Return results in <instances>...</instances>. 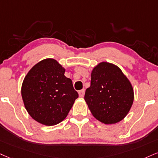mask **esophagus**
<instances>
[{"instance_id":"esophagus-1","label":"esophagus","mask_w":158,"mask_h":158,"mask_svg":"<svg viewBox=\"0 0 158 158\" xmlns=\"http://www.w3.org/2000/svg\"><path fill=\"white\" fill-rule=\"evenodd\" d=\"M84 94H85V89H82V90H81V91H78L79 97H81V98L84 97Z\"/></svg>"}]
</instances>
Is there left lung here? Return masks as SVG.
I'll use <instances>...</instances> for the list:
<instances>
[{
	"mask_svg": "<svg viewBox=\"0 0 158 158\" xmlns=\"http://www.w3.org/2000/svg\"><path fill=\"white\" fill-rule=\"evenodd\" d=\"M85 101L93 116L105 124L122 121L134 100L133 85L118 66L99 63L91 73V85L85 90Z\"/></svg>",
	"mask_w": 158,
	"mask_h": 158,
	"instance_id": "8db88e82",
	"label": "left lung"
}]
</instances>
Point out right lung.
Here are the masks:
<instances>
[{
    "instance_id": "obj_1",
    "label": "right lung",
    "mask_w": 158,
    "mask_h": 158,
    "mask_svg": "<svg viewBox=\"0 0 158 158\" xmlns=\"http://www.w3.org/2000/svg\"><path fill=\"white\" fill-rule=\"evenodd\" d=\"M65 71L56 59L45 58L35 64L23 80L21 95L25 108L43 125L53 126L65 119L78 97Z\"/></svg>"
}]
</instances>
